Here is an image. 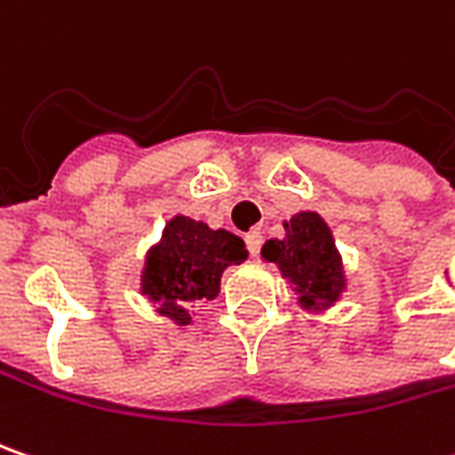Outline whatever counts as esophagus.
Returning <instances> with one entry per match:
<instances>
[{"mask_svg": "<svg viewBox=\"0 0 455 455\" xmlns=\"http://www.w3.org/2000/svg\"><path fill=\"white\" fill-rule=\"evenodd\" d=\"M261 245H263V235L259 230H251L248 235H245V248H248V253L251 256H259L261 253Z\"/></svg>", "mask_w": 455, "mask_h": 455, "instance_id": "1", "label": "esophagus"}]
</instances>
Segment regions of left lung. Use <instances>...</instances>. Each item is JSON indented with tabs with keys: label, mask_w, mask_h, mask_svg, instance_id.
<instances>
[{
	"label": "left lung",
	"mask_w": 455,
	"mask_h": 455,
	"mask_svg": "<svg viewBox=\"0 0 455 455\" xmlns=\"http://www.w3.org/2000/svg\"><path fill=\"white\" fill-rule=\"evenodd\" d=\"M282 240H266L261 256L274 261L299 291L305 307H325L343 291V266L323 217L299 212L284 222Z\"/></svg>",
	"instance_id": "obj_1"
}]
</instances>
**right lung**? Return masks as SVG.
Segmentation results:
<instances>
[{"label":"right lung","instance_id":"right-lung-1","mask_svg":"<svg viewBox=\"0 0 455 455\" xmlns=\"http://www.w3.org/2000/svg\"><path fill=\"white\" fill-rule=\"evenodd\" d=\"M245 261V243L228 230H210L204 222L173 217L164 240L150 251L143 294L161 302L158 312L179 325L192 323V302L217 297L220 276L230 263Z\"/></svg>","mask_w":455,"mask_h":455}]
</instances>
